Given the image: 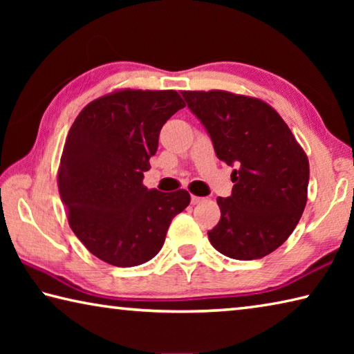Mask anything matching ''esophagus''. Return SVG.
Returning a JSON list of instances; mask_svg holds the SVG:
<instances>
[{
  "label": "esophagus",
  "mask_w": 354,
  "mask_h": 354,
  "mask_svg": "<svg viewBox=\"0 0 354 354\" xmlns=\"http://www.w3.org/2000/svg\"><path fill=\"white\" fill-rule=\"evenodd\" d=\"M190 201H192V205H198V203H201V201H203V198H201V196H195V195H192Z\"/></svg>",
  "instance_id": "obj_1"
}]
</instances>
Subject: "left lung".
<instances>
[{"instance_id":"obj_1","label":"left lung","mask_w":354,"mask_h":354,"mask_svg":"<svg viewBox=\"0 0 354 354\" xmlns=\"http://www.w3.org/2000/svg\"><path fill=\"white\" fill-rule=\"evenodd\" d=\"M211 136L215 154L234 167L232 194L218 196L221 217L207 231L231 259L253 261L281 247L308 201L309 160L270 104L225 91L181 92Z\"/></svg>"}]
</instances>
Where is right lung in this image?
Segmentation results:
<instances>
[{"label": "right lung", "instance_id": "add662e5", "mask_svg": "<svg viewBox=\"0 0 354 354\" xmlns=\"http://www.w3.org/2000/svg\"><path fill=\"white\" fill-rule=\"evenodd\" d=\"M185 103L176 91L123 88L88 103L65 140L59 195L76 237L115 267L145 263L162 248L175 215L190 203L187 190L143 185L167 120Z\"/></svg>", "mask_w": 354, "mask_h": 354}]
</instances>
